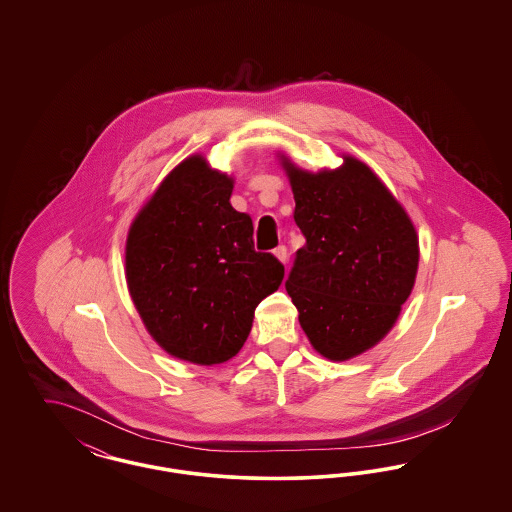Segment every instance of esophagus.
<instances>
[{
    "label": "esophagus",
    "mask_w": 512,
    "mask_h": 512,
    "mask_svg": "<svg viewBox=\"0 0 512 512\" xmlns=\"http://www.w3.org/2000/svg\"><path fill=\"white\" fill-rule=\"evenodd\" d=\"M274 257H276L282 265H286V261H288V249H286V245H278V247L274 249Z\"/></svg>",
    "instance_id": "34e87169"
}]
</instances>
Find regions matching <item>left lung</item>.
Listing matches in <instances>:
<instances>
[{"mask_svg": "<svg viewBox=\"0 0 512 512\" xmlns=\"http://www.w3.org/2000/svg\"><path fill=\"white\" fill-rule=\"evenodd\" d=\"M307 244L286 290L313 349L349 361L384 340L413 292L418 234L403 205L366 163L341 155L338 169H299L278 153Z\"/></svg>", "mask_w": 512, "mask_h": 512, "instance_id": "obj_1", "label": "left lung"}]
</instances>
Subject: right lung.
I'll use <instances>...</instances> for the list:
<instances>
[{"mask_svg":"<svg viewBox=\"0 0 512 512\" xmlns=\"http://www.w3.org/2000/svg\"><path fill=\"white\" fill-rule=\"evenodd\" d=\"M234 178L195 153L172 169L132 220L124 274L149 336L169 355L220 365L240 353L255 307L284 280L253 247V222L230 205Z\"/></svg>","mask_w":512,"mask_h":512,"instance_id":"obj_1","label":"right lung"}]
</instances>
